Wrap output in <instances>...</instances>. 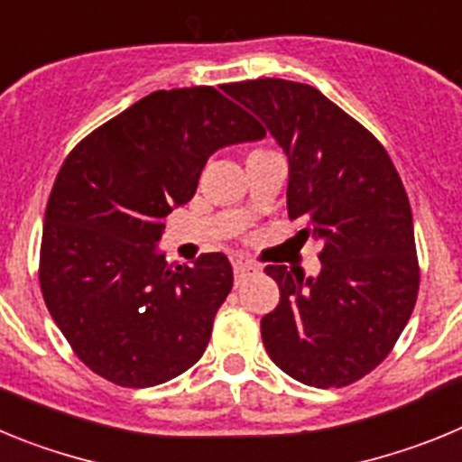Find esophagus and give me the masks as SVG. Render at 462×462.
<instances>
[{"label": "esophagus", "instance_id": "34e87169", "mask_svg": "<svg viewBox=\"0 0 462 462\" xmlns=\"http://www.w3.org/2000/svg\"><path fill=\"white\" fill-rule=\"evenodd\" d=\"M252 271H256V266H254V263H250V261H236V263H234L236 277H243V275H247V273H252Z\"/></svg>", "mask_w": 462, "mask_h": 462}]
</instances>
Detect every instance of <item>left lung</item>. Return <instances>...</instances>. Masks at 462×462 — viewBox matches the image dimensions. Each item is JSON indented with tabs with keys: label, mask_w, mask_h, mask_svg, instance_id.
<instances>
[{
	"label": "left lung",
	"mask_w": 462,
	"mask_h": 462,
	"mask_svg": "<svg viewBox=\"0 0 462 462\" xmlns=\"http://www.w3.org/2000/svg\"><path fill=\"white\" fill-rule=\"evenodd\" d=\"M289 159V217L321 245V271L268 266L280 303L261 319L268 356L289 377L346 386L389 356L419 293L407 191L382 143L319 89L282 79L224 85Z\"/></svg>",
	"instance_id": "obj_1"
}]
</instances>
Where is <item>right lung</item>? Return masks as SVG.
<instances>
[{"instance_id":"obj_1","label":"right lung","mask_w":462,"mask_h":462,"mask_svg":"<svg viewBox=\"0 0 462 462\" xmlns=\"http://www.w3.org/2000/svg\"><path fill=\"white\" fill-rule=\"evenodd\" d=\"M263 136L247 110L201 85L148 94L73 148L46 208L39 280L89 370L148 389L203 356L234 268L222 252L173 266L157 243L210 154Z\"/></svg>"}]
</instances>
